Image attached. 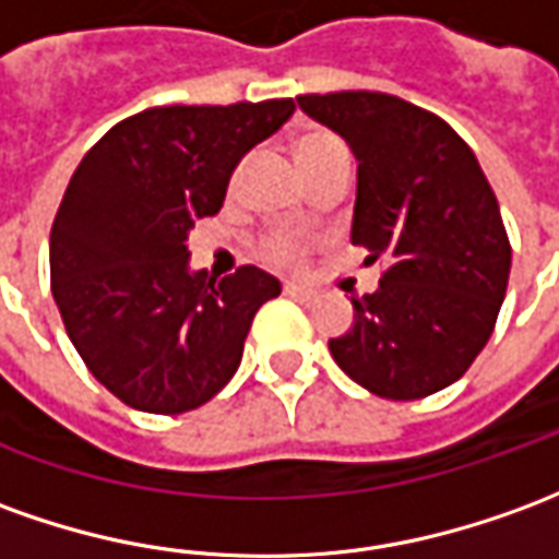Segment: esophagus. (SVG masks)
Here are the masks:
<instances>
[{
  "label": "esophagus",
  "instance_id": "esophagus-1",
  "mask_svg": "<svg viewBox=\"0 0 559 559\" xmlns=\"http://www.w3.org/2000/svg\"><path fill=\"white\" fill-rule=\"evenodd\" d=\"M284 293L293 296V299H299V302H311L314 299V293L308 290V287H299V284H284Z\"/></svg>",
  "mask_w": 559,
  "mask_h": 559
}]
</instances>
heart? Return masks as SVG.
<instances>
[{
	"label": "heart",
	"instance_id": "heart-1",
	"mask_svg": "<svg viewBox=\"0 0 559 559\" xmlns=\"http://www.w3.org/2000/svg\"><path fill=\"white\" fill-rule=\"evenodd\" d=\"M296 159L299 166L308 175H314L323 166H330L335 159H347V147L342 144L338 135L326 130H308L299 135L296 142ZM263 253H266L272 263H281V266H293L306 257V241H299L296 236H284V233H275L263 241Z\"/></svg>",
	"mask_w": 559,
	"mask_h": 559
}]
</instances>
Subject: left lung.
Segmentation results:
<instances>
[{"label": "left lung", "instance_id": "left-lung-1", "mask_svg": "<svg viewBox=\"0 0 559 559\" xmlns=\"http://www.w3.org/2000/svg\"><path fill=\"white\" fill-rule=\"evenodd\" d=\"M357 157L350 241L388 269L330 338L338 369L384 400H424L481 354L509 287L511 245L472 147L442 117L390 93L296 96Z\"/></svg>", "mask_w": 559, "mask_h": 559}]
</instances>
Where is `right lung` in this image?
<instances>
[{"label": "right lung", "instance_id": "obj_1", "mask_svg": "<svg viewBox=\"0 0 559 559\" xmlns=\"http://www.w3.org/2000/svg\"><path fill=\"white\" fill-rule=\"evenodd\" d=\"M293 111V99L147 108L72 175L50 229V290L81 360L130 408L193 412L239 369L253 314L281 284L257 266L190 272L187 236Z\"/></svg>", "mask_w": 559, "mask_h": 559}]
</instances>
